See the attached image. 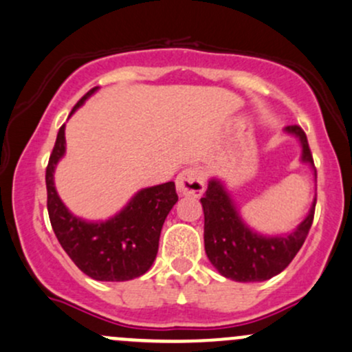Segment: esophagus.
I'll use <instances>...</instances> for the list:
<instances>
[{
	"label": "esophagus",
	"instance_id": "34e87169",
	"mask_svg": "<svg viewBox=\"0 0 352 352\" xmlns=\"http://www.w3.org/2000/svg\"><path fill=\"white\" fill-rule=\"evenodd\" d=\"M176 190L183 196H201L205 191V175L199 168H186L176 177Z\"/></svg>",
	"mask_w": 352,
	"mask_h": 352
}]
</instances>
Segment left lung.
Here are the masks:
<instances>
[{"label": "left lung", "mask_w": 352, "mask_h": 352, "mask_svg": "<svg viewBox=\"0 0 352 352\" xmlns=\"http://www.w3.org/2000/svg\"><path fill=\"white\" fill-rule=\"evenodd\" d=\"M283 132L297 139L300 144V162L312 169L316 179V168L305 132L298 126H287ZM199 201L205 213L208 258L223 277L235 282H263L280 274L304 245L316 210L314 196L307 217L292 232L267 235L256 232L241 218L240 208L220 177H210Z\"/></svg>", "instance_id": "obj_1"}]
</instances>
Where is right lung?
I'll list each match as a JSON object with an SVG mask.
<instances>
[{"instance_id": "right-lung-1", "label": "right lung", "mask_w": 352, "mask_h": 352, "mask_svg": "<svg viewBox=\"0 0 352 352\" xmlns=\"http://www.w3.org/2000/svg\"><path fill=\"white\" fill-rule=\"evenodd\" d=\"M99 87L87 92L70 116L85 104ZM65 124L60 127L47 168L48 217L56 238L72 262L85 275L100 282H126L149 270L157 255L166 217L176 205L173 181L142 188L107 220H84L60 199L55 188L56 164L65 156Z\"/></svg>"}]
</instances>
